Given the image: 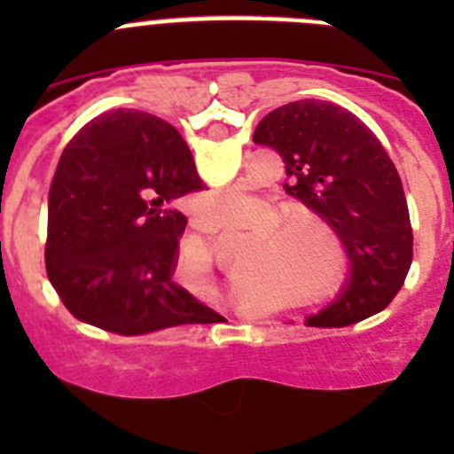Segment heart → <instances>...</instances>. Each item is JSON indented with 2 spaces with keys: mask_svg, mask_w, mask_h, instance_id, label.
I'll return each instance as SVG.
<instances>
[{
  "mask_svg": "<svg viewBox=\"0 0 454 454\" xmlns=\"http://www.w3.org/2000/svg\"><path fill=\"white\" fill-rule=\"evenodd\" d=\"M253 195L241 186L208 191L195 201V222L204 231H219L228 226L246 206ZM281 217L270 201H261L250 228H263L259 232L261 241L256 244L253 261L248 268L241 270L246 278L259 274L286 277L308 294V303L323 305L336 299L349 278V253L338 232L327 222L318 217ZM273 226L270 227L269 223ZM269 228L265 229L264 226ZM201 259L210 261L208 248L201 246ZM253 290L263 292V286L256 281H246Z\"/></svg>",
  "mask_w": 454,
  "mask_h": 454,
  "instance_id": "1",
  "label": "heart"
}]
</instances>
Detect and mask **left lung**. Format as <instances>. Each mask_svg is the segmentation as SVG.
Returning <instances> with one entry per match:
<instances>
[{
  "mask_svg": "<svg viewBox=\"0 0 454 454\" xmlns=\"http://www.w3.org/2000/svg\"><path fill=\"white\" fill-rule=\"evenodd\" d=\"M253 140L281 155L286 193L323 217L349 253L345 290L305 323L347 327L382 312L413 261V228L395 164L373 131L340 105L303 98L270 112Z\"/></svg>",
  "mask_w": 454,
  "mask_h": 454,
  "instance_id": "1",
  "label": "left lung"
}]
</instances>
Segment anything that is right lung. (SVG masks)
Listing matches in <instances>:
<instances>
[{
  "mask_svg": "<svg viewBox=\"0 0 454 454\" xmlns=\"http://www.w3.org/2000/svg\"><path fill=\"white\" fill-rule=\"evenodd\" d=\"M201 186L162 118L116 109L87 122L48 198L45 270L70 314L122 336L213 323L217 312L173 281L186 228L176 201Z\"/></svg>",
  "mask_w": 454,
  "mask_h": 454,
  "instance_id": "add662e5",
  "label": "right lung"
}]
</instances>
